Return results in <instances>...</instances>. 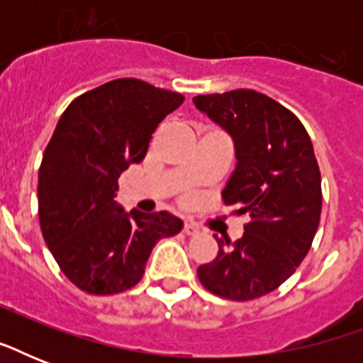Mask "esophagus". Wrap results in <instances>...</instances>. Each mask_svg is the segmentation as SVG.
Segmentation results:
<instances>
[{"label":"esophagus","instance_id":"obj_1","mask_svg":"<svg viewBox=\"0 0 363 363\" xmlns=\"http://www.w3.org/2000/svg\"><path fill=\"white\" fill-rule=\"evenodd\" d=\"M182 232L186 233V235H198L199 228L196 226V224H192V222H186V224L182 226Z\"/></svg>","mask_w":363,"mask_h":363}]
</instances>
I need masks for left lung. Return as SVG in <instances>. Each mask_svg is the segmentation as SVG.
<instances>
[{
	"label": "left lung",
	"instance_id": "8db88e82",
	"mask_svg": "<svg viewBox=\"0 0 363 363\" xmlns=\"http://www.w3.org/2000/svg\"><path fill=\"white\" fill-rule=\"evenodd\" d=\"M199 111L233 137L238 167L224 205L248 215L238 241L218 238V254L198 267L209 292L250 301L279 288L309 252L322 213L320 169L313 143L292 111L256 90L196 96Z\"/></svg>",
	"mask_w": 363,
	"mask_h": 363
}]
</instances>
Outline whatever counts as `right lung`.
Masks as SVG:
<instances>
[{"mask_svg": "<svg viewBox=\"0 0 363 363\" xmlns=\"http://www.w3.org/2000/svg\"><path fill=\"white\" fill-rule=\"evenodd\" d=\"M182 94L116 79L81 94L60 116L39 167V224L56 264L82 292L113 296L143 279L160 239L181 232L169 213L125 215L118 177L147 156L154 130Z\"/></svg>", "mask_w": 363, "mask_h": 363, "instance_id": "right-lung-1", "label": "right lung"}]
</instances>
